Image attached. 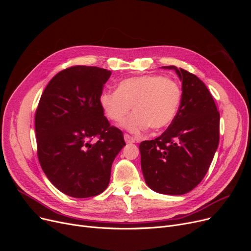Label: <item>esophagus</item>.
<instances>
[{
	"label": "esophagus",
	"mask_w": 251,
	"mask_h": 251,
	"mask_svg": "<svg viewBox=\"0 0 251 251\" xmlns=\"http://www.w3.org/2000/svg\"><path fill=\"white\" fill-rule=\"evenodd\" d=\"M124 140L126 143H134L135 142V139L128 134H124Z\"/></svg>",
	"instance_id": "1"
}]
</instances>
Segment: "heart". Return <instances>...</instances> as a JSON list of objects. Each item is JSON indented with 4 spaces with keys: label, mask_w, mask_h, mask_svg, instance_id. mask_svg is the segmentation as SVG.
<instances>
[{
    "label": "heart",
    "mask_w": 251,
    "mask_h": 251,
    "mask_svg": "<svg viewBox=\"0 0 251 251\" xmlns=\"http://www.w3.org/2000/svg\"><path fill=\"white\" fill-rule=\"evenodd\" d=\"M182 100V89L174 79L161 75H142L122 80L116 91L104 90L100 104L110 120L120 122L133 107L135 113L122 127L139 134L150 126L161 130L175 119Z\"/></svg>",
    "instance_id": "1"
}]
</instances>
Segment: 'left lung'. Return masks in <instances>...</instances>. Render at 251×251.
Returning <instances> with one entry per match:
<instances>
[{"mask_svg":"<svg viewBox=\"0 0 251 251\" xmlns=\"http://www.w3.org/2000/svg\"><path fill=\"white\" fill-rule=\"evenodd\" d=\"M182 82L179 111L165 132L139 144L141 170L148 186L168 195H182L201 182L219 146L220 114L201 79L176 66Z\"/></svg>","mask_w":251,"mask_h":251,"instance_id":"1","label":"left lung"}]
</instances>
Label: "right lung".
<instances>
[{
	"instance_id": "1",
	"label": "right lung",
	"mask_w": 251,
	"mask_h": 251,
	"mask_svg": "<svg viewBox=\"0 0 251 251\" xmlns=\"http://www.w3.org/2000/svg\"><path fill=\"white\" fill-rule=\"evenodd\" d=\"M110 76L90 66L65 69L51 78L35 112L39 164L52 185L75 199L107 189L112 164L126 146L100 104Z\"/></svg>"
}]
</instances>
